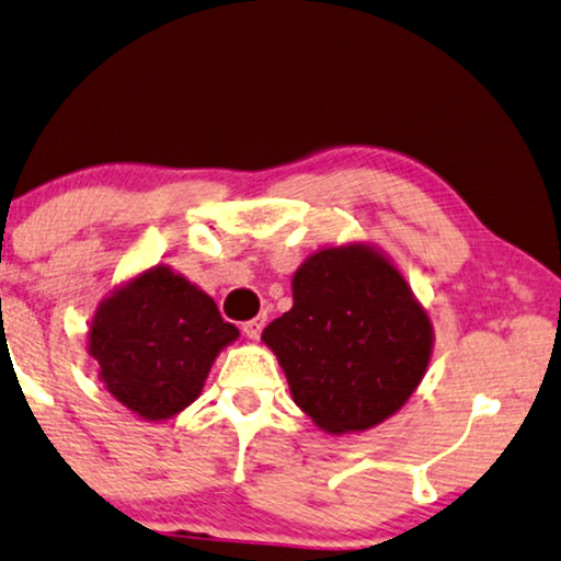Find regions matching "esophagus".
Returning a JSON list of instances; mask_svg holds the SVG:
<instances>
[{"mask_svg": "<svg viewBox=\"0 0 561 561\" xmlns=\"http://www.w3.org/2000/svg\"><path fill=\"white\" fill-rule=\"evenodd\" d=\"M264 325H266V312H261V316L245 320V323H243V333L249 335L251 341H256L259 335H261V331H264Z\"/></svg>", "mask_w": 561, "mask_h": 561, "instance_id": "esophagus-1", "label": "esophagus"}]
</instances>
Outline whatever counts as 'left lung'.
Segmentation results:
<instances>
[{
    "label": "left lung",
    "instance_id": "obj_1",
    "mask_svg": "<svg viewBox=\"0 0 561 561\" xmlns=\"http://www.w3.org/2000/svg\"><path fill=\"white\" fill-rule=\"evenodd\" d=\"M293 297L261 339L320 428L367 431L405 405L428 367L433 328L382 253L362 243L312 253Z\"/></svg>",
    "mask_w": 561,
    "mask_h": 561
}]
</instances>
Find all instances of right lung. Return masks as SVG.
<instances>
[{
  "mask_svg": "<svg viewBox=\"0 0 561 561\" xmlns=\"http://www.w3.org/2000/svg\"><path fill=\"white\" fill-rule=\"evenodd\" d=\"M238 328L218 305L169 266H153L112 293L89 328V354L110 394L146 421H163L197 400Z\"/></svg>",
  "mask_w": 561,
  "mask_h": 561,
  "instance_id": "1",
  "label": "right lung"
}]
</instances>
